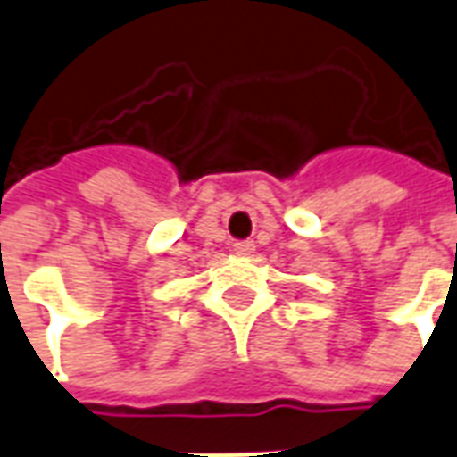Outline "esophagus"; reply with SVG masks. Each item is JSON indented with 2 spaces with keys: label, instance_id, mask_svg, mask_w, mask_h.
I'll return each mask as SVG.
<instances>
[{
  "label": "esophagus",
  "instance_id": "obj_1",
  "mask_svg": "<svg viewBox=\"0 0 457 457\" xmlns=\"http://www.w3.org/2000/svg\"><path fill=\"white\" fill-rule=\"evenodd\" d=\"M233 253L241 257H248L255 253V243L253 241H236L233 243Z\"/></svg>",
  "mask_w": 457,
  "mask_h": 457
}]
</instances>
